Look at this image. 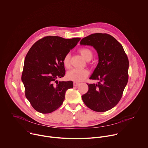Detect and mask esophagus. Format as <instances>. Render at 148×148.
I'll use <instances>...</instances> for the list:
<instances>
[{"label":"esophagus","instance_id":"34e87169","mask_svg":"<svg viewBox=\"0 0 148 148\" xmlns=\"http://www.w3.org/2000/svg\"><path fill=\"white\" fill-rule=\"evenodd\" d=\"M79 84V83H78V82H73V86H76H76H77Z\"/></svg>","mask_w":148,"mask_h":148}]
</instances>
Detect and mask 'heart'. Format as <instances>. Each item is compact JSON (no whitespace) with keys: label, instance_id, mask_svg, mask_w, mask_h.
<instances>
[{"label":"heart","instance_id":"heart-1","mask_svg":"<svg viewBox=\"0 0 148 148\" xmlns=\"http://www.w3.org/2000/svg\"><path fill=\"white\" fill-rule=\"evenodd\" d=\"M79 52L87 61H90L93 57V53L89 48L83 47L79 49ZM70 54H66L63 60L62 63L65 68H70ZM89 75V71L86 69H72L66 73V77L68 79L76 82H79L84 80Z\"/></svg>","mask_w":148,"mask_h":148}]
</instances>
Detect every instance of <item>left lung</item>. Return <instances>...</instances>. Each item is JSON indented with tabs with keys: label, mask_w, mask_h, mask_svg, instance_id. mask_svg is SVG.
Instances as JSON below:
<instances>
[{
	"label": "left lung",
	"mask_w": 148,
	"mask_h": 148,
	"mask_svg": "<svg viewBox=\"0 0 148 148\" xmlns=\"http://www.w3.org/2000/svg\"><path fill=\"white\" fill-rule=\"evenodd\" d=\"M80 45L92 46L99 62L90 79L98 84H87L88 91L82 96L91 110L103 112L115 106L122 97L128 80L129 61L122 45L112 36L96 33L83 38Z\"/></svg>",
	"instance_id": "1"
}]
</instances>
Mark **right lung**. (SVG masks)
<instances>
[{"label": "right lung", "instance_id": "add662e5", "mask_svg": "<svg viewBox=\"0 0 148 148\" xmlns=\"http://www.w3.org/2000/svg\"><path fill=\"white\" fill-rule=\"evenodd\" d=\"M80 40L46 36L28 51L21 80L25 97L36 111L45 114L57 110L62 104L66 90L73 87L72 81L58 82L56 79L64 76L62 60Z\"/></svg>", "mask_w": 148, "mask_h": 148}]
</instances>
